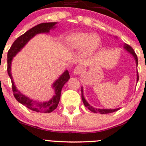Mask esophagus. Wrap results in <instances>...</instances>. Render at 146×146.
Returning <instances> with one entry per match:
<instances>
[{
    "label": "esophagus",
    "instance_id": "esophagus-1",
    "mask_svg": "<svg viewBox=\"0 0 146 146\" xmlns=\"http://www.w3.org/2000/svg\"><path fill=\"white\" fill-rule=\"evenodd\" d=\"M83 70V67L82 66H76L74 68V75H79L80 74H82Z\"/></svg>",
    "mask_w": 146,
    "mask_h": 146
}]
</instances>
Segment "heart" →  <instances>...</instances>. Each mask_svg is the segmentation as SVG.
<instances>
[{"label":"heart","mask_w":146,"mask_h":146,"mask_svg":"<svg viewBox=\"0 0 146 146\" xmlns=\"http://www.w3.org/2000/svg\"><path fill=\"white\" fill-rule=\"evenodd\" d=\"M66 44L72 50L84 48V54L90 55L97 50L101 43V39L97 34L76 32L70 34L65 39Z\"/></svg>","instance_id":"heart-1"}]
</instances>
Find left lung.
<instances>
[{
	"instance_id": "1",
	"label": "left lung",
	"mask_w": 146,
	"mask_h": 146,
	"mask_svg": "<svg viewBox=\"0 0 146 146\" xmlns=\"http://www.w3.org/2000/svg\"><path fill=\"white\" fill-rule=\"evenodd\" d=\"M124 49L127 51V52H129L132 56L134 58L135 61H136V67L138 66V58H137V55L135 53L134 50L130 46H129L128 44L127 43H124V46H123ZM139 81V73H138L137 71V82ZM82 101H83L84 106L86 107L91 112H94V113H100V114H109V113H112V112H115V111L118 110H119V108H116V109H100V108H94L93 106H91L88 102L86 100V99L84 98V91H83V87L82 86Z\"/></svg>"
}]
</instances>
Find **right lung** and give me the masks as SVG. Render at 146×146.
<instances>
[{"label":"right lung","mask_w":146,"mask_h":146,"mask_svg":"<svg viewBox=\"0 0 146 146\" xmlns=\"http://www.w3.org/2000/svg\"><path fill=\"white\" fill-rule=\"evenodd\" d=\"M57 22H46V23H41L36 26L34 27L33 28L30 29L27 32L22 34L19 37L15 40L12 46L10 47V50L7 52V73L11 79L12 87H13V95L16 100L21 104L24 105L29 110L35 111L37 112H44V113H49L52 112L59 103L60 99L61 91L63 86L67 83V81L70 79V76L69 74V72L65 70L64 73L52 84V88H54L55 94L52 96V98L48 101L45 102H38L36 100H34L29 98L27 96L22 94L19 90L17 89V87L15 85V82L13 79V76L11 74V64L13 58L19 52L25 45L36 34H41V33H49L51 29H53L56 27L55 25Z\"/></svg>","instance_id":"obj_1"}]
</instances>
